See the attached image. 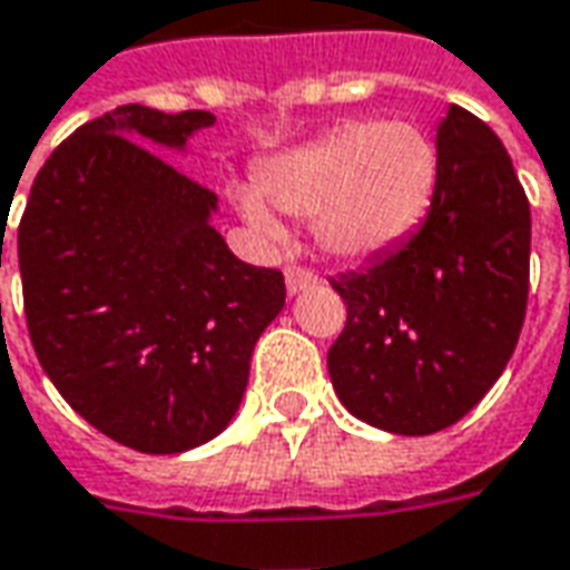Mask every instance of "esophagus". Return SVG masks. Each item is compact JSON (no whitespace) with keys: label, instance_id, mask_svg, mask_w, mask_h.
I'll list each match as a JSON object with an SVG mask.
<instances>
[{"label":"esophagus","instance_id":"esophagus-1","mask_svg":"<svg viewBox=\"0 0 570 570\" xmlns=\"http://www.w3.org/2000/svg\"><path fill=\"white\" fill-rule=\"evenodd\" d=\"M286 289H289V296H296L302 289H308V286L321 284V277L312 272V268H302V265H286Z\"/></svg>","mask_w":570,"mask_h":570}]
</instances>
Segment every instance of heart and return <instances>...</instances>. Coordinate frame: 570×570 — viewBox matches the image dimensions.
Listing matches in <instances>:
<instances>
[{"label": "heart", "mask_w": 570, "mask_h": 570, "mask_svg": "<svg viewBox=\"0 0 570 570\" xmlns=\"http://www.w3.org/2000/svg\"><path fill=\"white\" fill-rule=\"evenodd\" d=\"M441 154L413 122L348 119L258 173V188L281 213L314 218L330 256L370 258L407 240L435 200ZM237 209L265 237L284 225L256 190H234Z\"/></svg>", "instance_id": "heart-1"}]
</instances>
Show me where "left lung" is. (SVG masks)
<instances>
[{
    "instance_id": "left-lung-1",
    "label": "left lung",
    "mask_w": 570,
    "mask_h": 570,
    "mask_svg": "<svg viewBox=\"0 0 570 570\" xmlns=\"http://www.w3.org/2000/svg\"><path fill=\"white\" fill-rule=\"evenodd\" d=\"M441 178L416 234L330 281L345 326L330 380L357 420L432 435L488 395L515 352L531 274V206L488 122L451 105L438 126Z\"/></svg>"
}]
</instances>
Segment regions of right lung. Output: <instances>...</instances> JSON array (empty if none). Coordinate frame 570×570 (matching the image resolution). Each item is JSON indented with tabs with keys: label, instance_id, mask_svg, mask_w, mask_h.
Listing matches in <instances>:
<instances>
[{
	"label": "right lung",
	"instance_id": "add662e5",
	"mask_svg": "<svg viewBox=\"0 0 570 570\" xmlns=\"http://www.w3.org/2000/svg\"><path fill=\"white\" fill-rule=\"evenodd\" d=\"M213 122L141 105L91 119L39 169L18 225L39 364L86 423L141 453L190 451L230 423L286 298L284 274L213 228L216 194L147 147Z\"/></svg>",
	"mask_w": 570,
	"mask_h": 570
}]
</instances>
